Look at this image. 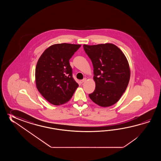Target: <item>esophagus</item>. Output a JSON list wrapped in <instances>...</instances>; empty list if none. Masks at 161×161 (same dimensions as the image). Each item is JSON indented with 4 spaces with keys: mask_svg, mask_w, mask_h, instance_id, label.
<instances>
[{
    "mask_svg": "<svg viewBox=\"0 0 161 161\" xmlns=\"http://www.w3.org/2000/svg\"><path fill=\"white\" fill-rule=\"evenodd\" d=\"M86 80V78H85V79H82V80H80V83L82 84V83H83V82H85Z\"/></svg>",
    "mask_w": 161,
    "mask_h": 161,
    "instance_id": "1",
    "label": "esophagus"
}]
</instances>
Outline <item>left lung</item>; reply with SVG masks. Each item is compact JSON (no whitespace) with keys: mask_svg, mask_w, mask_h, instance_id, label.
I'll use <instances>...</instances> for the list:
<instances>
[{"mask_svg":"<svg viewBox=\"0 0 161 161\" xmlns=\"http://www.w3.org/2000/svg\"><path fill=\"white\" fill-rule=\"evenodd\" d=\"M92 62L96 89L90 98L103 107L114 105L125 92L130 79L128 62L123 52L113 44L83 45Z\"/></svg>","mask_w":161,"mask_h":161,"instance_id":"8db88e82","label":"left lung"}]
</instances>
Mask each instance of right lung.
<instances>
[{"mask_svg":"<svg viewBox=\"0 0 161 161\" xmlns=\"http://www.w3.org/2000/svg\"><path fill=\"white\" fill-rule=\"evenodd\" d=\"M81 45L57 44L45 49L38 60L36 84L45 99L54 105L67 103L79 86L69 60Z\"/></svg>","mask_w":161,"mask_h":161,"instance_id":"obj_1","label":"right lung"}]
</instances>
